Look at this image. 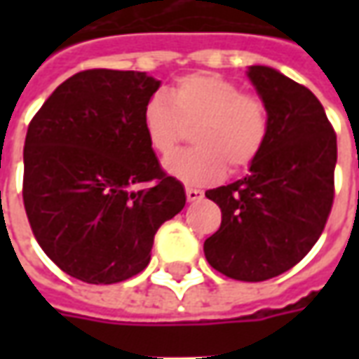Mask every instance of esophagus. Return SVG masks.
<instances>
[{
  "label": "esophagus",
  "instance_id": "esophagus-1",
  "mask_svg": "<svg viewBox=\"0 0 359 359\" xmlns=\"http://www.w3.org/2000/svg\"><path fill=\"white\" fill-rule=\"evenodd\" d=\"M202 198H203V190H198V188H187L188 202H200Z\"/></svg>",
  "mask_w": 359,
  "mask_h": 359
}]
</instances>
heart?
<instances>
[{
	"label": "heart",
	"instance_id": "heart-1",
	"mask_svg": "<svg viewBox=\"0 0 359 359\" xmlns=\"http://www.w3.org/2000/svg\"><path fill=\"white\" fill-rule=\"evenodd\" d=\"M142 126L161 157L172 156L194 130L196 148L169 159L167 171L187 184H211L226 169L242 172L256 163L269 140L271 118L262 95L202 71L180 76L167 95H151Z\"/></svg>",
	"mask_w": 359,
	"mask_h": 359
}]
</instances>
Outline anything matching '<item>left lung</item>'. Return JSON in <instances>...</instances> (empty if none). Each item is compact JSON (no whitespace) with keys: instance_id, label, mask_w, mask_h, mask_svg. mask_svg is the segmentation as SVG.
<instances>
[{"instance_id":"8db88e82","label":"left lung","mask_w":359,"mask_h":359,"mask_svg":"<svg viewBox=\"0 0 359 359\" xmlns=\"http://www.w3.org/2000/svg\"><path fill=\"white\" fill-rule=\"evenodd\" d=\"M248 76L269 109V140L250 175L205 192L221 208V226L203 252L225 277L259 283L302 262L323 233L337 134L306 86L271 67H250Z\"/></svg>"}]
</instances>
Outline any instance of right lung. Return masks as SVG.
Here are the masks:
<instances>
[{
  "label": "right lung",
  "mask_w": 359,
  "mask_h": 359,
  "mask_svg": "<svg viewBox=\"0 0 359 359\" xmlns=\"http://www.w3.org/2000/svg\"><path fill=\"white\" fill-rule=\"evenodd\" d=\"M157 88L159 81L138 71H82L28 125V223L46 256L79 280L113 285L138 275L157 229L187 203L142 126Z\"/></svg>",
  "instance_id": "1"
}]
</instances>
